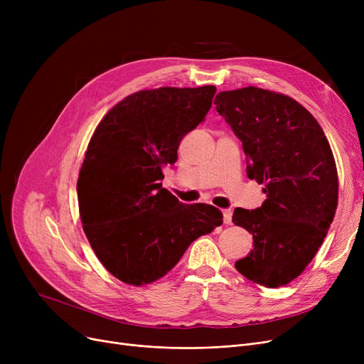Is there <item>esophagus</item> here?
Instances as JSON below:
<instances>
[{
	"label": "esophagus",
	"mask_w": 364,
	"mask_h": 364,
	"mask_svg": "<svg viewBox=\"0 0 364 364\" xmlns=\"http://www.w3.org/2000/svg\"><path fill=\"white\" fill-rule=\"evenodd\" d=\"M232 211L230 209H224L223 211V221H224V224H232Z\"/></svg>",
	"instance_id": "esophagus-1"
}]
</instances>
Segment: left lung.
Returning <instances> with one entry per match:
<instances>
[{
    "label": "left lung",
    "mask_w": 364,
    "mask_h": 364,
    "mask_svg": "<svg viewBox=\"0 0 364 364\" xmlns=\"http://www.w3.org/2000/svg\"><path fill=\"white\" fill-rule=\"evenodd\" d=\"M217 112L246 155V172L264 184V203L236 208L233 223L252 235L254 250L236 269L279 288L298 277L326 237L338 205V172L329 141L294 99L257 87L221 91Z\"/></svg>",
    "instance_id": "obj_1"
}]
</instances>
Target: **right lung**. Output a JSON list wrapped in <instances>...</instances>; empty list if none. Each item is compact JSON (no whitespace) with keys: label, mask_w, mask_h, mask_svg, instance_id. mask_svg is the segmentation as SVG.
I'll list each match as a JSON object with an SVG mask.
<instances>
[{"label":"right lung","mask_w":364,"mask_h":364,"mask_svg":"<svg viewBox=\"0 0 364 364\" xmlns=\"http://www.w3.org/2000/svg\"><path fill=\"white\" fill-rule=\"evenodd\" d=\"M215 92L214 85L134 92L92 134L76 184L81 221L95 255L124 283L164 277L190 243L223 224L218 208L181 203L161 183Z\"/></svg>","instance_id":"1"}]
</instances>
